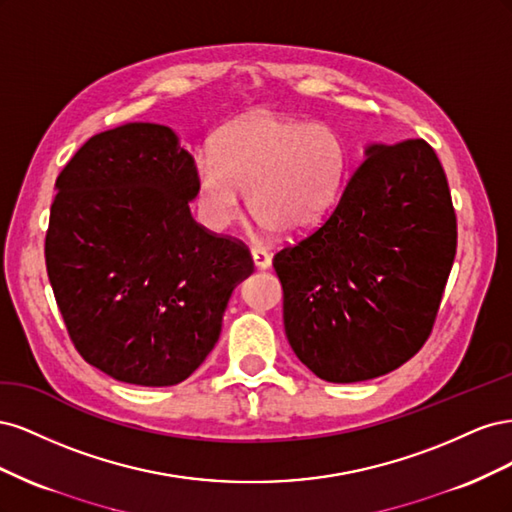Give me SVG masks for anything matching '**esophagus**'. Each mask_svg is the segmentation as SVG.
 <instances>
[{
  "mask_svg": "<svg viewBox=\"0 0 512 512\" xmlns=\"http://www.w3.org/2000/svg\"><path fill=\"white\" fill-rule=\"evenodd\" d=\"M252 260L256 269H269L271 267V254L262 250V247H252Z\"/></svg>",
  "mask_w": 512,
  "mask_h": 512,
  "instance_id": "esophagus-1",
  "label": "esophagus"
}]
</instances>
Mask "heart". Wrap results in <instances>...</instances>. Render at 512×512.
<instances>
[{
	"instance_id": "obj_1",
	"label": "heart",
	"mask_w": 512,
	"mask_h": 512,
	"mask_svg": "<svg viewBox=\"0 0 512 512\" xmlns=\"http://www.w3.org/2000/svg\"><path fill=\"white\" fill-rule=\"evenodd\" d=\"M350 145L331 123H305L271 111L247 113L220 130L213 156L194 164L198 215L211 230L247 211L277 235L316 228L342 196Z\"/></svg>"
}]
</instances>
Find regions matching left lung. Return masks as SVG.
<instances>
[{
	"instance_id": "8db88e82",
	"label": "left lung",
	"mask_w": 512,
	"mask_h": 512,
	"mask_svg": "<svg viewBox=\"0 0 512 512\" xmlns=\"http://www.w3.org/2000/svg\"><path fill=\"white\" fill-rule=\"evenodd\" d=\"M455 252L436 151L423 138L367 145L329 218L273 258L294 354L337 384L404 365L431 333Z\"/></svg>"
}]
</instances>
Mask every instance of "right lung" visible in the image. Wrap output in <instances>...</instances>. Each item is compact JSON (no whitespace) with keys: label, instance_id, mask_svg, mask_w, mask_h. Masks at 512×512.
<instances>
[{"label":"right lung","instance_id":"1","mask_svg":"<svg viewBox=\"0 0 512 512\" xmlns=\"http://www.w3.org/2000/svg\"><path fill=\"white\" fill-rule=\"evenodd\" d=\"M55 190L46 273L76 350L119 382L192 376L254 271L241 241L194 222L192 153L168 126L126 123L91 136Z\"/></svg>","mask_w":512,"mask_h":512}]
</instances>
